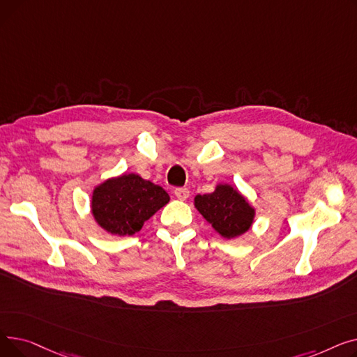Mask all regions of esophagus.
Returning a JSON list of instances; mask_svg holds the SVG:
<instances>
[{
  "label": "esophagus",
  "mask_w": 357,
  "mask_h": 357,
  "mask_svg": "<svg viewBox=\"0 0 357 357\" xmlns=\"http://www.w3.org/2000/svg\"><path fill=\"white\" fill-rule=\"evenodd\" d=\"M175 195H176L178 199L183 201V199H186V198L190 197V191H188V188H176L175 190Z\"/></svg>",
  "instance_id": "obj_1"
}]
</instances>
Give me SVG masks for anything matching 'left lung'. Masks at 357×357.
<instances>
[{
    "label": "left lung",
    "instance_id": "left-lung-1",
    "mask_svg": "<svg viewBox=\"0 0 357 357\" xmlns=\"http://www.w3.org/2000/svg\"><path fill=\"white\" fill-rule=\"evenodd\" d=\"M195 207L222 237L233 238L246 233L255 210L230 185H218L213 194L197 195Z\"/></svg>",
    "mask_w": 357,
    "mask_h": 357
}]
</instances>
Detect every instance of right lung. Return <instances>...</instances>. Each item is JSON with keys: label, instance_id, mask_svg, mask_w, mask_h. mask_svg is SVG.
Returning a JSON list of instances; mask_svg holds the SVG:
<instances>
[{"label": "right lung", "instance_id": "add662e5", "mask_svg": "<svg viewBox=\"0 0 357 357\" xmlns=\"http://www.w3.org/2000/svg\"><path fill=\"white\" fill-rule=\"evenodd\" d=\"M167 202L169 195L162 186L130 174L108 179L93 190L92 214L108 233L131 236Z\"/></svg>", "mask_w": 357, "mask_h": 357}]
</instances>
